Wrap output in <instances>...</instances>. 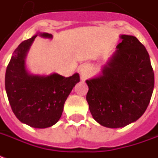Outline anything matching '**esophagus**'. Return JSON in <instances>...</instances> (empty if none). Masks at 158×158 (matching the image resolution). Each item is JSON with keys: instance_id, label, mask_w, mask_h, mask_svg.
<instances>
[{"instance_id": "esophagus-1", "label": "esophagus", "mask_w": 158, "mask_h": 158, "mask_svg": "<svg viewBox=\"0 0 158 158\" xmlns=\"http://www.w3.org/2000/svg\"><path fill=\"white\" fill-rule=\"evenodd\" d=\"M89 68L87 66L83 65L79 68V73H80V76H81L82 79H84L86 77L89 75Z\"/></svg>"}]
</instances>
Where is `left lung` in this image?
I'll return each instance as SVG.
<instances>
[{"mask_svg":"<svg viewBox=\"0 0 158 158\" xmlns=\"http://www.w3.org/2000/svg\"><path fill=\"white\" fill-rule=\"evenodd\" d=\"M120 39L100 74L86 80L90 113L96 122L109 128L136 122L146 111L154 88L146 48L135 36L121 35Z\"/></svg>","mask_w":158,"mask_h":158,"instance_id":"left-lung-1","label":"left lung"}]
</instances>
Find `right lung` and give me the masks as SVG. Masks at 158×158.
<instances>
[{"label":"right lung","instance_id":"1","mask_svg":"<svg viewBox=\"0 0 158 158\" xmlns=\"http://www.w3.org/2000/svg\"><path fill=\"white\" fill-rule=\"evenodd\" d=\"M37 35L53 38L51 34L37 32L19 44L7 66L5 87L12 111L20 122L35 128H46L60 120L66 99L80 79L78 73L64 77L57 73L40 75L29 72L26 57Z\"/></svg>","mask_w":158,"mask_h":158}]
</instances>
